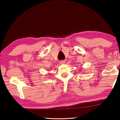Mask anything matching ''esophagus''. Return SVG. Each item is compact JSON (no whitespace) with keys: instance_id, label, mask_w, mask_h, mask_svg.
I'll return each instance as SVG.
<instances>
[{"instance_id":"1","label":"esophagus","mask_w":120,"mask_h":120,"mask_svg":"<svg viewBox=\"0 0 120 120\" xmlns=\"http://www.w3.org/2000/svg\"><path fill=\"white\" fill-rule=\"evenodd\" d=\"M65 62H66V61H65L64 60H61V61H60V63L61 64H64Z\"/></svg>"}]
</instances>
